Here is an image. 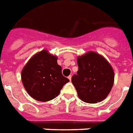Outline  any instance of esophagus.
<instances>
[{
    "label": "esophagus",
    "mask_w": 133,
    "mask_h": 133,
    "mask_svg": "<svg viewBox=\"0 0 133 133\" xmlns=\"http://www.w3.org/2000/svg\"><path fill=\"white\" fill-rule=\"evenodd\" d=\"M68 79H69V80H70V81H71V75H69V77H68Z\"/></svg>",
    "instance_id": "esophagus-1"
}]
</instances>
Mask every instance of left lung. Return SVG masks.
<instances>
[{
	"mask_svg": "<svg viewBox=\"0 0 133 133\" xmlns=\"http://www.w3.org/2000/svg\"><path fill=\"white\" fill-rule=\"evenodd\" d=\"M79 69L71 77L78 96L87 103H97L107 97L114 84V71L104 57L89 52L77 59Z\"/></svg>",
	"mask_w": 133,
	"mask_h": 133,
	"instance_id": "1",
	"label": "left lung"
}]
</instances>
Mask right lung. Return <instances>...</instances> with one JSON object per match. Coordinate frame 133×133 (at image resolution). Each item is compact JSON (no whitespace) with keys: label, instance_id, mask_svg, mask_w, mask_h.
Segmentation results:
<instances>
[{"label":"right lung","instance_id":"add662e5","mask_svg":"<svg viewBox=\"0 0 133 133\" xmlns=\"http://www.w3.org/2000/svg\"><path fill=\"white\" fill-rule=\"evenodd\" d=\"M21 79L29 95L36 100L46 102L58 96L69 79L64 77L57 57L44 50L26 64L21 72Z\"/></svg>","mask_w":133,"mask_h":133}]
</instances>
